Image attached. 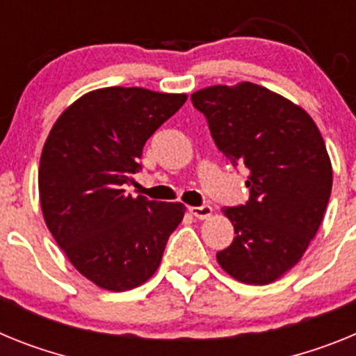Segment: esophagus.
<instances>
[{"label":"esophagus","mask_w":356,"mask_h":356,"mask_svg":"<svg viewBox=\"0 0 356 356\" xmlns=\"http://www.w3.org/2000/svg\"><path fill=\"white\" fill-rule=\"evenodd\" d=\"M188 211H190L193 216H197V218H200V220H206V218L211 216L213 208L209 206V204H202V206H190Z\"/></svg>","instance_id":"obj_1"}]
</instances>
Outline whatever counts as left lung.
Segmentation results:
<instances>
[{"label": "left lung", "instance_id": "8db88e82", "mask_svg": "<svg viewBox=\"0 0 356 356\" xmlns=\"http://www.w3.org/2000/svg\"><path fill=\"white\" fill-rule=\"evenodd\" d=\"M216 148L249 170V200L224 208L234 240L216 259L234 280L267 285L298 264L332 193L323 136L301 107L261 86H213L191 95Z\"/></svg>", "mask_w": 356, "mask_h": 356}]
</instances>
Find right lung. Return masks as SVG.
I'll return each mask as SVG.
<instances>
[{"label":"right lung","mask_w":356,"mask_h":356,"mask_svg":"<svg viewBox=\"0 0 356 356\" xmlns=\"http://www.w3.org/2000/svg\"><path fill=\"white\" fill-rule=\"evenodd\" d=\"M143 88H105L70 105L49 132L39 197L49 233L73 267L105 290L140 286L181 224V202L132 197L147 140L186 102Z\"/></svg>","instance_id":"right-lung-1"}]
</instances>
